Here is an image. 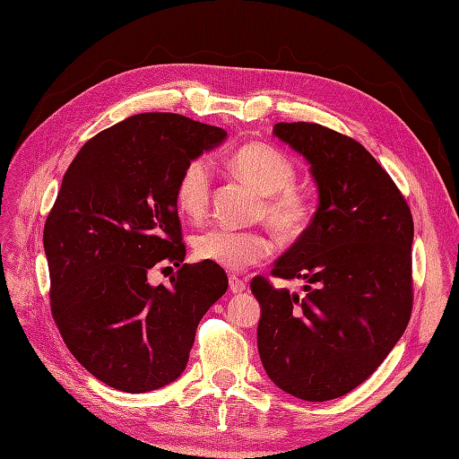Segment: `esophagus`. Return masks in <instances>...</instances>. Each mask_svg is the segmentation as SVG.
<instances>
[{
	"instance_id": "obj_1",
	"label": "esophagus",
	"mask_w": 459,
	"mask_h": 459,
	"mask_svg": "<svg viewBox=\"0 0 459 459\" xmlns=\"http://www.w3.org/2000/svg\"><path fill=\"white\" fill-rule=\"evenodd\" d=\"M229 289H230V292H234V295H240V292L246 290V283H244L242 279H238L237 275H230Z\"/></svg>"
}]
</instances>
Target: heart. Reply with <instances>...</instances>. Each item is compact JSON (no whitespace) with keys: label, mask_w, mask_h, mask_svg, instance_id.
<instances>
[{"label":"heart","mask_w":459,"mask_h":459,"mask_svg":"<svg viewBox=\"0 0 459 459\" xmlns=\"http://www.w3.org/2000/svg\"><path fill=\"white\" fill-rule=\"evenodd\" d=\"M230 167L264 195L260 215L281 238H297L307 230L312 205L307 195L292 190L297 169L292 160L264 143L240 147L230 159ZM211 195V167L207 159H194L182 169L174 187L176 205L184 215L197 219L205 213ZM197 260L219 265L229 272H240L265 260L272 254V242L262 232L229 230L209 227L192 238Z\"/></svg>","instance_id":"1"}]
</instances>
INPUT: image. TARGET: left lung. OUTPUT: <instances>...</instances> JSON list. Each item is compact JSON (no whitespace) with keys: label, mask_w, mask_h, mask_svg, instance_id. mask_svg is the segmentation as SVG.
Segmentation results:
<instances>
[{"label":"left lung","mask_w":459,"mask_h":459,"mask_svg":"<svg viewBox=\"0 0 459 459\" xmlns=\"http://www.w3.org/2000/svg\"><path fill=\"white\" fill-rule=\"evenodd\" d=\"M308 162L318 190L310 227L273 275L304 281L302 295L255 277L257 351L281 390L327 402L355 390L403 335L411 292L413 217L403 195L355 139L308 122L273 127Z\"/></svg>","instance_id":"left-lung-1"}]
</instances>
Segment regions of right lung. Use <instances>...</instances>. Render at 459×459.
I'll use <instances>...</instances> for the list:
<instances>
[{
	"mask_svg": "<svg viewBox=\"0 0 459 459\" xmlns=\"http://www.w3.org/2000/svg\"><path fill=\"white\" fill-rule=\"evenodd\" d=\"M227 132L170 112L129 116L77 152L44 225L52 316L95 378L129 394L184 372L204 314L229 287L222 267L187 265L176 180ZM181 267L151 286L157 263Z\"/></svg>",
	"mask_w": 459,
	"mask_h": 459,
	"instance_id": "obj_1",
	"label": "right lung"
}]
</instances>
